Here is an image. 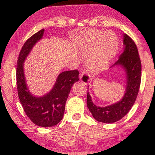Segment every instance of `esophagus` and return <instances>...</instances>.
I'll return each mask as SVG.
<instances>
[{
  "mask_svg": "<svg viewBox=\"0 0 155 155\" xmlns=\"http://www.w3.org/2000/svg\"><path fill=\"white\" fill-rule=\"evenodd\" d=\"M79 78L83 83L87 84L90 80V75L87 72H82L80 74Z\"/></svg>",
  "mask_w": 155,
  "mask_h": 155,
  "instance_id": "esophagus-1",
  "label": "esophagus"
}]
</instances>
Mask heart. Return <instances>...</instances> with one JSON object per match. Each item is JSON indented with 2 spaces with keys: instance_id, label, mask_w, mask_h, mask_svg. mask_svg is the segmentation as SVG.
<instances>
[{
  "instance_id": "heart-1",
  "label": "heart",
  "mask_w": 155,
  "mask_h": 155,
  "mask_svg": "<svg viewBox=\"0 0 155 155\" xmlns=\"http://www.w3.org/2000/svg\"><path fill=\"white\" fill-rule=\"evenodd\" d=\"M78 44L82 53L87 54L86 66L95 72L108 65L116 55L119 41L112 31L88 30L81 36Z\"/></svg>"
}]
</instances>
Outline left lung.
<instances>
[{
  "mask_svg": "<svg viewBox=\"0 0 155 155\" xmlns=\"http://www.w3.org/2000/svg\"><path fill=\"white\" fill-rule=\"evenodd\" d=\"M124 51L111 66H121L126 72V87L122 99L114 104L99 107L92 102L87 90V105L93 117L99 122L113 124L126 116L133 106L138 94L141 79V63L137 47L133 40L124 34ZM88 89V87H87Z\"/></svg>",
  "mask_w": 155,
  "mask_h": 155,
  "instance_id": "obj_1",
  "label": "left lung"
}]
</instances>
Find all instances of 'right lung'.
Listing matches in <instances>:
<instances>
[{
	"label": "right lung",
	"instance_id": "obj_1",
	"mask_svg": "<svg viewBox=\"0 0 155 155\" xmlns=\"http://www.w3.org/2000/svg\"><path fill=\"white\" fill-rule=\"evenodd\" d=\"M42 29L26 41L17 61L16 85L20 102L29 119L41 127L56 126L63 119L65 103L70 90L78 81V71H65L58 74L53 87L42 97H36L29 92L24 73V62L33 47L43 38Z\"/></svg>",
	"mask_w": 155,
	"mask_h": 155
}]
</instances>
